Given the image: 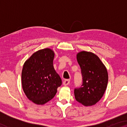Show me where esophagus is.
<instances>
[{
	"label": "esophagus",
	"instance_id": "1",
	"mask_svg": "<svg viewBox=\"0 0 127 127\" xmlns=\"http://www.w3.org/2000/svg\"><path fill=\"white\" fill-rule=\"evenodd\" d=\"M63 85L64 86L68 85V84H70V80L69 79H65L64 81H63Z\"/></svg>",
	"mask_w": 127,
	"mask_h": 127
}]
</instances>
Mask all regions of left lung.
Returning <instances> with one entry per match:
<instances>
[{
  "mask_svg": "<svg viewBox=\"0 0 127 127\" xmlns=\"http://www.w3.org/2000/svg\"><path fill=\"white\" fill-rule=\"evenodd\" d=\"M77 61L81 69L82 84L74 90L76 101L83 105L92 106L103 97L108 82L106 67L100 59L90 52L77 54Z\"/></svg>",
  "mask_w": 127,
  "mask_h": 127,
  "instance_id": "1",
  "label": "left lung"
}]
</instances>
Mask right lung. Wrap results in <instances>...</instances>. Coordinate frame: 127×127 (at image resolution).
Instances as JSON below:
<instances>
[{
    "instance_id": "obj_1",
    "label": "right lung",
    "mask_w": 127,
    "mask_h": 127,
    "mask_svg": "<svg viewBox=\"0 0 127 127\" xmlns=\"http://www.w3.org/2000/svg\"><path fill=\"white\" fill-rule=\"evenodd\" d=\"M54 58L51 49H41L34 52L23 65V91L29 100L37 104H43L53 98L62 84L54 68Z\"/></svg>"
}]
</instances>
